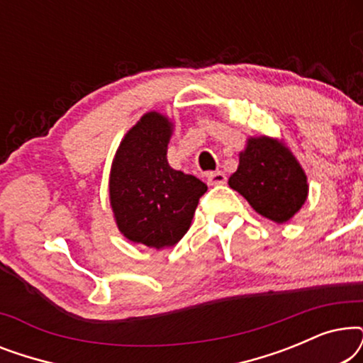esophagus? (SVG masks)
<instances>
[{
    "instance_id": "1",
    "label": "esophagus",
    "mask_w": 363,
    "mask_h": 363,
    "mask_svg": "<svg viewBox=\"0 0 363 363\" xmlns=\"http://www.w3.org/2000/svg\"><path fill=\"white\" fill-rule=\"evenodd\" d=\"M206 178H208V183H210V185H225L226 183V175L223 172H211V173H208L206 175Z\"/></svg>"
}]
</instances>
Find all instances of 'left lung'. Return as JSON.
Here are the masks:
<instances>
[{"label":"left lung","instance_id":"left-lung-1","mask_svg":"<svg viewBox=\"0 0 363 363\" xmlns=\"http://www.w3.org/2000/svg\"><path fill=\"white\" fill-rule=\"evenodd\" d=\"M228 183L252 210L279 225L301 210L309 193L306 173L292 152L266 135L247 138L238 170Z\"/></svg>","mask_w":363,"mask_h":363}]
</instances>
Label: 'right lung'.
I'll use <instances>...</instances> for the list:
<instances>
[{"label": "right lung", "mask_w": 363, "mask_h": 363, "mask_svg": "<svg viewBox=\"0 0 363 363\" xmlns=\"http://www.w3.org/2000/svg\"><path fill=\"white\" fill-rule=\"evenodd\" d=\"M172 132L170 118L147 112L122 138L108 180L118 231L155 250L177 245L185 236L208 190L196 177L168 165Z\"/></svg>", "instance_id": "right-lung-1"}]
</instances>
